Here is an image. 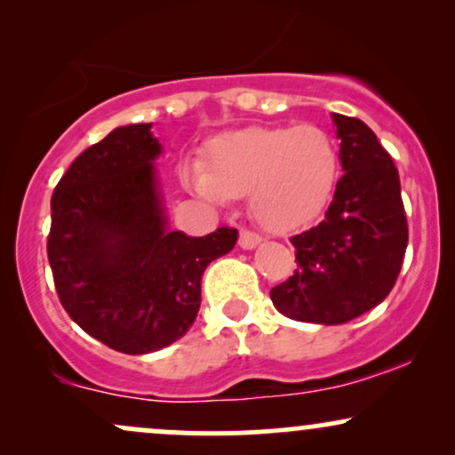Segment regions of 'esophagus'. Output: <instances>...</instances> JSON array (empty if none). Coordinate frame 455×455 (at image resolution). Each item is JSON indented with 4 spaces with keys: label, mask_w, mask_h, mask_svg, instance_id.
I'll return each mask as SVG.
<instances>
[{
    "label": "esophagus",
    "mask_w": 455,
    "mask_h": 455,
    "mask_svg": "<svg viewBox=\"0 0 455 455\" xmlns=\"http://www.w3.org/2000/svg\"><path fill=\"white\" fill-rule=\"evenodd\" d=\"M263 242V239H260V235L259 233H254V231H248V228H243L242 233H239V245H242L243 250H252V248H257V245Z\"/></svg>",
    "instance_id": "1"
}]
</instances>
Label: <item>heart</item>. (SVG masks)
I'll list each match as a JSON object with an SVG mask.
<instances>
[{
	"mask_svg": "<svg viewBox=\"0 0 455 455\" xmlns=\"http://www.w3.org/2000/svg\"><path fill=\"white\" fill-rule=\"evenodd\" d=\"M181 181L212 203L248 195L254 218L271 231L316 220L340 177L333 139L316 126H252L213 137L201 162L181 164Z\"/></svg>",
	"mask_w": 455,
	"mask_h": 455,
	"instance_id": "heart-1",
	"label": "heart"
}]
</instances>
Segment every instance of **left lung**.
I'll use <instances>...</instances> for the list:
<instances>
[{
	"label": "left lung",
	"instance_id": "8db88e82",
	"mask_svg": "<svg viewBox=\"0 0 455 455\" xmlns=\"http://www.w3.org/2000/svg\"><path fill=\"white\" fill-rule=\"evenodd\" d=\"M331 119L344 175L325 220L291 239L295 274L269 293L284 316L318 325H342L379 306L394 289L409 243L391 156L362 119L340 113Z\"/></svg>",
	"mask_w": 455,
	"mask_h": 455
}]
</instances>
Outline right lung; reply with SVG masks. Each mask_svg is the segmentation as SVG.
<instances>
[{
    "label": "right lung",
    "mask_w": 455,
    "mask_h": 455,
    "mask_svg": "<svg viewBox=\"0 0 455 455\" xmlns=\"http://www.w3.org/2000/svg\"><path fill=\"white\" fill-rule=\"evenodd\" d=\"M151 124L108 132L72 162L51 196L46 252L61 306L83 331L126 355L169 347L192 327L201 278L237 243L171 231Z\"/></svg>",
    "instance_id": "1"
}]
</instances>
